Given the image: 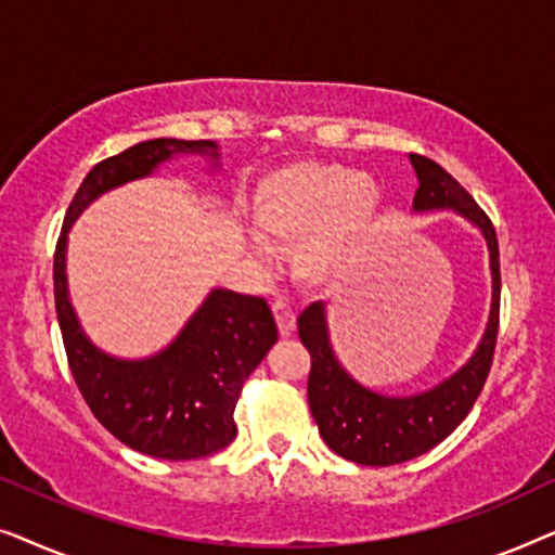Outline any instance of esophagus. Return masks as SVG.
I'll return each instance as SVG.
<instances>
[{
  "mask_svg": "<svg viewBox=\"0 0 555 555\" xmlns=\"http://www.w3.org/2000/svg\"><path fill=\"white\" fill-rule=\"evenodd\" d=\"M272 313H275V321H278V328H280V336L283 338H291L293 333H295V328H298V325H295V310L287 306V302H283V300H278L275 306H272Z\"/></svg>",
  "mask_w": 555,
  "mask_h": 555,
  "instance_id": "obj_1",
  "label": "esophagus"
}]
</instances>
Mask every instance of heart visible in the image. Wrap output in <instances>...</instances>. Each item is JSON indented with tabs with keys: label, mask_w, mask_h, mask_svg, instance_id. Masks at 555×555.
I'll use <instances>...</instances> for the list:
<instances>
[{
	"label": "heart",
	"mask_w": 555,
	"mask_h": 555,
	"mask_svg": "<svg viewBox=\"0 0 555 555\" xmlns=\"http://www.w3.org/2000/svg\"><path fill=\"white\" fill-rule=\"evenodd\" d=\"M382 186L336 162H293L257 181L249 219L268 245H291L295 275L308 285L344 278L374 232Z\"/></svg>",
	"instance_id": "b5f03b06"
}]
</instances>
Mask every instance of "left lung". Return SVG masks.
I'll use <instances>...</instances> for the list:
<instances>
[{
	"mask_svg": "<svg viewBox=\"0 0 555 555\" xmlns=\"http://www.w3.org/2000/svg\"><path fill=\"white\" fill-rule=\"evenodd\" d=\"M420 189L414 211H442L467 219L485 237L490 253L492 302L485 333L465 366L427 391L409 397H386L356 382L333 351L328 310L318 300L302 310L298 333L310 353L308 404L323 442L340 457L369 467H389L429 452L457 429L480 397L490 374L500 318V249L495 227L477 202L442 166L427 156L409 154Z\"/></svg>",
	"mask_w": 555,
	"mask_h": 555,
	"instance_id": "1",
	"label": "left lung"
}]
</instances>
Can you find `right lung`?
<instances>
[{
	"label": "right lung",
	"instance_id": "1",
	"mask_svg": "<svg viewBox=\"0 0 555 555\" xmlns=\"http://www.w3.org/2000/svg\"><path fill=\"white\" fill-rule=\"evenodd\" d=\"M179 154L209 156L215 141L151 139L95 164L67 207L55 247V308L73 378L95 420L135 452L158 460L209 457L237 437L234 406L278 340L270 306L255 295L215 287L179 336L149 359H116L80 328L67 293V232L111 189L151 177Z\"/></svg>",
	"mask_w": 555,
	"mask_h": 555
}]
</instances>
